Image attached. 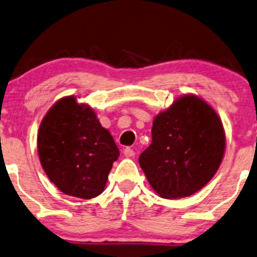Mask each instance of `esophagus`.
Listing matches in <instances>:
<instances>
[{"label":"esophagus","mask_w":257,"mask_h":257,"mask_svg":"<svg viewBox=\"0 0 257 257\" xmlns=\"http://www.w3.org/2000/svg\"><path fill=\"white\" fill-rule=\"evenodd\" d=\"M123 155H125L126 157H134V156H135V151L132 150V148L126 147L125 150H123Z\"/></svg>","instance_id":"1"}]
</instances>
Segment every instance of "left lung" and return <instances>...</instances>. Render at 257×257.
Returning <instances> with one entry per match:
<instances>
[{
    "instance_id": "8db88e82",
    "label": "left lung",
    "mask_w": 257,
    "mask_h": 257,
    "mask_svg": "<svg viewBox=\"0 0 257 257\" xmlns=\"http://www.w3.org/2000/svg\"><path fill=\"white\" fill-rule=\"evenodd\" d=\"M225 150L218 113L195 95H186L156 116L152 144L139 158L151 187L162 198L194 194L214 177Z\"/></svg>"
}]
</instances>
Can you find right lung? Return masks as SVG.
<instances>
[{"label": "right lung", "mask_w": 257, "mask_h": 257, "mask_svg": "<svg viewBox=\"0 0 257 257\" xmlns=\"http://www.w3.org/2000/svg\"><path fill=\"white\" fill-rule=\"evenodd\" d=\"M38 155L58 189L91 199L104 190L120 151L94 110L68 96L55 102L42 120Z\"/></svg>", "instance_id": "right-lung-1"}]
</instances>
